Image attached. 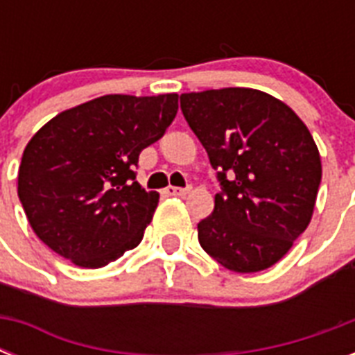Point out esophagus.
<instances>
[{
	"instance_id": "1",
	"label": "esophagus",
	"mask_w": 355,
	"mask_h": 355,
	"mask_svg": "<svg viewBox=\"0 0 355 355\" xmlns=\"http://www.w3.org/2000/svg\"><path fill=\"white\" fill-rule=\"evenodd\" d=\"M191 191V188H175V186H169V188L166 189L167 195H171V197H186V195Z\"/></svg>"
}]
</instances>
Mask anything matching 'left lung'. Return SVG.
Instances as JSON below:
<instances>
[{
    "instance_id": "obj_1",
    "label": "left lung",
    "mask_w": 355,
    "mask_h": 355,
    "mask_svg": "<svg viewBox=\"0 0 355 355\" xmlns=\"http://www.w3.org/2000/svg\"><path fill=\"white\" fill-rule=\"evenodd\" d=\"M221 193L197 225L199 243L234 272L280 261L313 216L322 166L313 136L280 99L252 88L180 96Z\"/></svg>"
}]
</instances>
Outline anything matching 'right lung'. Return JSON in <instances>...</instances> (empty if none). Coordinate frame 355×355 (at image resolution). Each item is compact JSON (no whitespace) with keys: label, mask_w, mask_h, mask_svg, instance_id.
<instances>
[{"label":"right lung","mask_w":355,"mask_h":355,"mask_svg":"<svg viewBox=\"0 0 355 355\" xmlns=\"http://www.w3.org/2000/svg\"><path fill=\"white\" fill-rule=\"evenodd\" d=\"M177 110V94H112L49 119L18 169L19 202L36 236L85 269L138 247L160 195L136 182L134 167Z\"/></svg>","instance_id":"right-lung-1"}]
</instances>
